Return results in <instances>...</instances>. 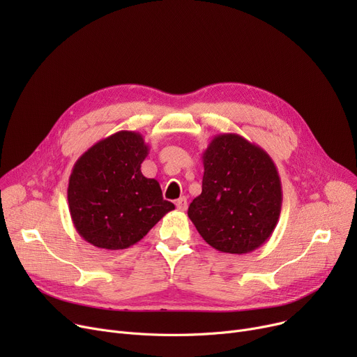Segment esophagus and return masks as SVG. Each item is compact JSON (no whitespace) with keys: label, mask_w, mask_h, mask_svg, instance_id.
Returning a JSON list of instances; mask_svg holds the SVG:
<instances>
[{"label":"esophagus","mask_w":357,"mask_h":357,"mask_svg":"<svg viewBox=\"0 0 357 357\" xmlns=\"http://www.w3.org/2000/svg\"><path fill=\"white\" fill-rule=\"evenodd\" d=\"M176 208L179 210V211H185L186 210V207H188V199H186L185 197H181L179 199H176Z\"/></svg>","instance_id":"34e87169"}]
</instances>
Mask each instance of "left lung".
Masks as SVG:
<instances>
[{
    "label": "left lung",
    "mask_w": 357,
    "mask_h": 357,
    "mask_svg": "<svg viewBox=\"0 0 357 357\" xmlns=\"http://www.w3.org/2000/svg\"><path fill=\"white\" fill-rule=\"evenodd\" d=\"M202 192L188 217L218 252L245 255L272 236L282 207V186L272 158L234 133L213 137L202 153Z\"/></svg>",
    "instance_id": "1"
}]
</instances>
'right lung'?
Here are the masks:
<instances>
[{"instance_id":"1","label":"right lung","mask_w":357,"mask_h":357,"mask_svg":"<svg viewBox=\"0 0 357 357\" xmlns=\"http://www.w3.org/2000/svg\"><path fill=\"white\" fill-rule=\"evenodd\" d=\"M147 155L143 136L123 130L89 147L73 165L69 213L75 229L92 246H133L175 208L163 199L159 182L142 174Z\"/></svg>"}]
</instances>
